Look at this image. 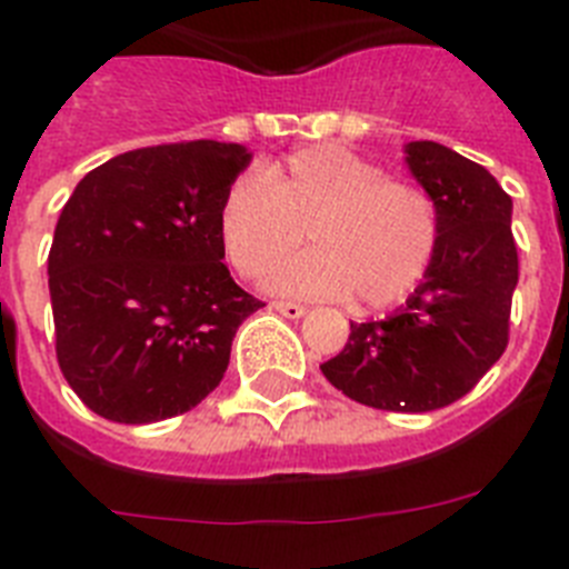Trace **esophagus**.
Here are the masks:
<instances>
[{
  "instance_id": "34e87169",
  "label": "esophagus",
  "mask_w": 569,
  "mask_h": 569,
  "mask_svg": "<svg viewBox=\"0 0 569 569\" xmlns=\"http://www.w3.org/2000/svg\"><path fill=\"white\" fill-rule=\"evenodd\" d=\"M273 310H279V313L288 316V319H301V316L308 313L305 305H296V301H273Z\"/></svg>"
}]
</instances>
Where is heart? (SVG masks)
<instances>
[{"instance_id": "1", "label": "heart", "mask_w": 569, "mask_h": 569, "mask_svg": "<svg viewBox=\"0 0 569 569\" xmlns=\"http://www.w3.org/2000/svg\"><path fill=\"white\" fill-rule=\"evenodd\" d=\"M308 230L313 250L270 270L276 293L390 308L433 264L439 210L425 188L341 144H308L261 173L239 176L219 208V239L241 276H261Z\"/></svg>"}]
</instances>
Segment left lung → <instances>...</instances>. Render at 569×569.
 I'll list each match as a JSON object with an SVG mask.
<instances>
[{
	"mask_svg": "<svg viewBox=\"0 0 569 569\" xmlns=\"http://www.w3.org/2000/svg\"><path fill=\"white\" fill-rule=\"evenodd\" d=\"M405 153L439 210L433 264L396 313L350 321L345 350L321 373L359 405L427 413L470 393L505 353L519 250L512 199L481 164L439 142H410Z\"/></svg>",
	"mask_w": 569,
	"mask_h": 569,
	"instance_id": "1",
	"label": "left lung"
}]
</instances>
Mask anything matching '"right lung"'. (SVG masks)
<instances>
[{"instance_id":"right-lung-1","label":"right lung","mask_w":569,"mask_h":569,"mask_svg":"<svg viewBox=\"0 0 569 569\" xmlns=\"http://www.w3.org/2000/svg\"><path fill=\"white\" fill-rule=\"evenodd\" d=\"M248 148L213 139L128 150L90 170L48 256L57 359L119 425L188 413L213 393L261 301L222 264L219 208Z\"/></svg>"}]
</instances>
